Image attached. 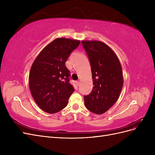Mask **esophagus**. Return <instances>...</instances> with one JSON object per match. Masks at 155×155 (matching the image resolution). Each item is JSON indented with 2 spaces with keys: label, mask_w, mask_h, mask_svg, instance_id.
Wrapping results in <instances>:
<instances>
[{
  "label": "esophagus",
  "mask_w": 155,
  "mask_h": 155,
  "mask_svg": "<svg viewBox=\"0 0 155 155\" xmlns=\"http://www.w3.org/2000/svg\"><path fill=\"white\" fill-rule=\"evenodd\" d=\"M79 84H80V82H79V81H76V85L78 87L79 85Z\"/></svg>",
  "instance_id": "1"
}]
</instances>
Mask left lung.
<instances>
[{
  "label": "left lung",
  "mask_w": 155,
  "mask_h": 155,
  "mask_svg": "<svg viewBox=\"0 0 155 155\" xmlns=\"http://www.w3.org/2000/svg\"><path fill=\"white\" fill-rule=\"evenodd\" d=\"M90 61L93 88L84 96L87 109L104 114L118 100L124 85L120 61L109 46L98 41L81 42Z\"/></svg>",
  "instance_id": "8db88e82"
}]
</instances>
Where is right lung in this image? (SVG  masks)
<instances>
[{
  "mask_svg": "<svg viewBox=\"0 0 155 155\" xmlns=\"http://www.w3.org/2000/svg\"><path fill=\"white\" fill-rule=\"evenodd\" d=\"M79 43V41L71 39H55L41 50L31 65L30 91L36 104L46 112L61 110L74 91L65 63Z\"/></svg>",
  "mask_w": 155,
  "mask_h": 155,
  "instance_id": "right-lung-1",
  "label": "right lung"
}]
</instances>
